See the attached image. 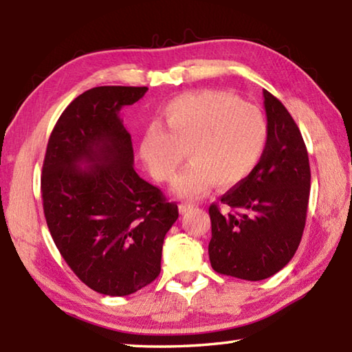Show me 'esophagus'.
<instances>
[{
	"instance_id": "1",
	"label": "esophagus",
	"mask_w": 352,
	"mask_h": 352,
	"mask_svg": "<svg viewBox=\"0 0 352 352\" xmlns=\"http://www.w3.org/2000/svg\"><path fill=\"white\" fill-rule=\"evenodd\" d=\"M192 205H189V204H182V205H178V211H180V214H186L188 211H190L192 210Z\"/></svg>"
}]
</instances>
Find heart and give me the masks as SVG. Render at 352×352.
Instances as JSON below:
<instances>
[{
    "label": "heart",
    "mask_w": 352,
    "mask_h": 352,
    "mask_svg": "<svg viewBox=\"0 0 352 352\" xmlns=\"http://www.w3.org/2000/svg\"><path fill=\"white\" fill-rule=\"evenodd\" d=\"M163 118L166 129L155 124L142 135L140 155L155 180L169 182L188 153L190 164L172 184L182 197H199L212 184H239L258 166L269 141L264 113L225 91L183 94L164 107Z\"/></svg>",
    "instance_id": "1"
}]
</instances>
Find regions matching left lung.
I'll list each match as a JSON object with an SVG mask.
<instances>
[{
  "instance_id": "1",
  "label": "left lung",
  "mask_w": 352,
  "mask_h": 352,
  "mask_svg": "<svg viewBox=\"0 0 352 352\" xmlns=\"http://www.w3.org/2000/svg\"><path fill=\"white\" fill-rule=\"evenodd\" d=\"M269 141L254 170L222 195L230 208L210 206L211 267L217 273L261 281L294 258L306 225L311 168L300 129L287 109L264 90Z\"/></svg>"
}]
</instances>
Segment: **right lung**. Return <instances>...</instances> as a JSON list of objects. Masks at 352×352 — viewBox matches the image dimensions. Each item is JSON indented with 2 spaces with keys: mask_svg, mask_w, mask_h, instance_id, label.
I'll list each match as a JSON object with an SVG mask.
<instances>
[{
  "mask_svg": "<svg viewBox=\"0 0 352 352\" xmlns=\"http://www.w3.org/2000/svg\"><path fill=\"white\" fill-rule=\"evenodd\" d=\"M147 87H96L77 96L50 136L41 199L56 247L77 278L110 296L135 294L162 270L178 208L133 169L119 111Z\"/></svg>",
  "mask_w": 352,
  "mask_h": 352,
  "instance_id": "1",
  "label": "right lung"
}]
</instances>
